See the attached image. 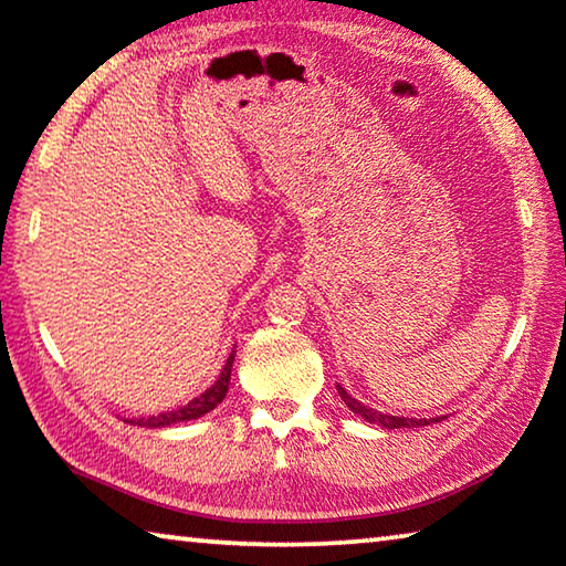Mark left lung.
<instances>
[{
	"label": "left lung",
	"mask_w": 566,
	"mask_h": 566,
	"mask_svg": "<svg viewBox=\"0 0 566 566\" xmlns=\"http://www.w3.org/2000/svg\"><path fill=\"white\" fill-rule=\"evenodd\" d=\"M337 392L339 398H343L345 406L357 412V416L365 418L367 423H375V426H382L388 430H396V428H418V426H430V423H438V418H430V420H420V418H398V416H388V412H380L375 410L370 406H363L360 400H355L353 396H347V390L343 388V385H337Z\"/></svg>",
	"instance_id": "obj_1"
}]
</instances>
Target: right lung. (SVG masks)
Here are the masks:
<instances>
[{"instance_id":"obj_1","label":"right lung","mask_w":566,"mask_h":566,"mask_svg":"<svg viewBox=\"0 0 566 566\" xmlns=\"http://www.w3.org/2000/svg\"><path fill=\"white\" fill-rule=\"evenodd\" d=\"M234 357H237V349H231V355L227 357V365H223L219 380L213 382L209 390L201 392L199 398H193L191 402H186V406L176 408V410L160 412V416H150V418L130 420V423L146 426V428H166V426H174V423H184V420H196V418L206 416V412H211L223 398H227L229 380H231V365H234Z\"/></svg>"}]
</instances>
